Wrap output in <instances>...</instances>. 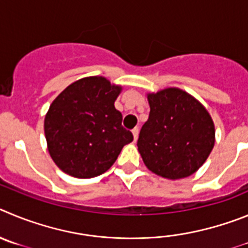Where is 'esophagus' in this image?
<instances>
[{
    "instance_id": "34e87169",
    "label": "esophagus",
    "mask_w": 248,
    "mask_h": 248,
    "mask_svg": "<svg viewBox=\"0 0 248 248\" xmlns=\"http://www.w3.org/2000/svg\"><path fill=\"white\" fill-rule=\"evenodd\" d=\"M132 135H133V140L136 142V140H138V135H140V129H138L137 127L132 129Z\"/></svg>"
}]
</instances>
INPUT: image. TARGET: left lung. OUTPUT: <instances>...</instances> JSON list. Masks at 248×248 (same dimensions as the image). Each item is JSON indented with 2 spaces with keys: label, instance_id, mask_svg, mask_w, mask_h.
Listing matches in <instances>:
<instances>
[{
  "label": "left lung",
  "instance_id": "1",
  "mask_svg": "<svg viewBox=\"0 0 248 248\" xmlns=\"http://www.w3.org/2000/svg\"><path fill=\"white\" fill-rule=\"evenodd\" d=\"M147 99L151 111L137 142L143 163L167 179L189 177L204 164L215 144L210 113L178 88L149 93Z\"/></svg>",
  "mask_w": 248,
  "mask_h": 248
}]
</instances>
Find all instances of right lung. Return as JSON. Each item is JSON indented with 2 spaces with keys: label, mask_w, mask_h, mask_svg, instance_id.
<instances>
[{
  "label": "right lung",
  "mask_w": 248,
  "mask_h": 248,
  "mask_svg": "<svg viewBox=\"0 0 248 248\" xmlns=\"http://www.w3.org/2000/svg\"><path fill=\"white\" fill-rule=\"evenodd\" d=\"M122 86L104 77L77 80L55 97L44 119L52 159L64 173L86 179L111 168L124 146L133 140L122 127L115 101Z\"/></svg>",
  "instance_id": "obj_1"
}]
</instances>
